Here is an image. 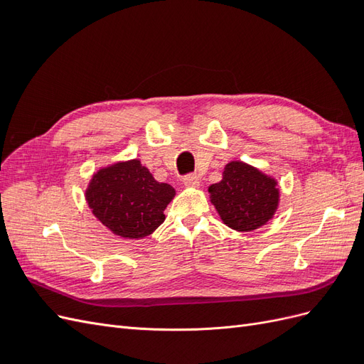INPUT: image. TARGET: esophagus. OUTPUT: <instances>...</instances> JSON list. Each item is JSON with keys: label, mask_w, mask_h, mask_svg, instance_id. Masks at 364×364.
Returning <instances> with one entry per match:
<instances>
[{"label": "esophagus", "mask_w": 364, "mask_h": 364, "mask_svg": "<svg viewBox=\"0 0 364 364\" xmlns=\"http://www.w3.org/2000/svg\"><path fill=\"white\" fill-rule=\"evenodd\" d=\"M183 185L188 186V188H199L200 186V179L197 178L196 174H188L183 178Z\"/></svg>", "instance_id": "obj_1"}]
</instances>
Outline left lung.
Instances as JSON below:
<instances>
[{
	"label": "left lung",
	"instance_id": "1",
	"mask_svg": "<svg viewBox=\"0 0 364 364\" xmlns=\"http://www.w3.org/2000/svg\"><path fill=\"white\" fill-rule=\"evenodd\" d=\"M209 200L222 222L237 232L267 225L279 206L278 181L243 161L225 165L222 181L209 185Z\"/></svg>",
	"mask_w": 364,
	"mask_h": 364
}]
</instances>
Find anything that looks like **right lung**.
<instances>
[{
    "instance_id": "obj_1",
    "label": "right lung",
    "mask_w": 364,
    "mask_h": 364,
    "mask_svg": "<svg viewBox=\"0 0 364 364\" xmlns=\"http://www.w3.org/2000/svg\"><path fill=\"white\" fill-rule=\"evenodd\" d=\"M174 196L173 186L158 182L139 159L117 161L98 168L85 190L87 206L98 222L126 240L155 232Z\"/></svg>"
}]
</instances>
